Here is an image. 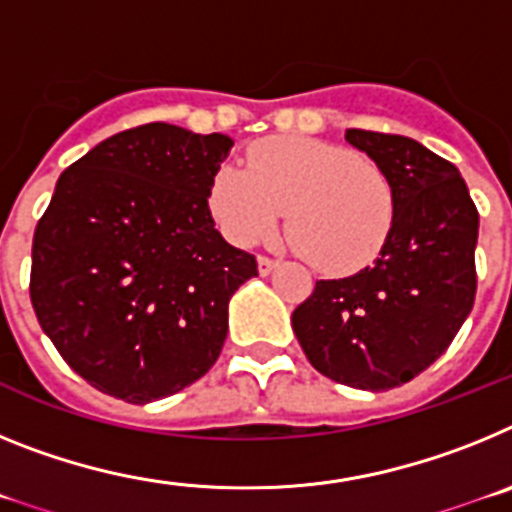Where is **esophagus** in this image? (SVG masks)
<instances>
[{
	"instance_id": "34e87169",
	"label": "esophagus",
	"mask_w": 512,
	"mask_h": 512,
	"mask_svg": "<svg viewBox=\"0 0 512 512\" xmlns=\"http://www.w3.org/2000/svg\"><path fill=\"white\" fill-rule=\"evenodd\" d=\"M277 266H279L277 259H269V256H259V274H261V277L271 274V271L277 269Z\"/></svg>"
}]
</instances>
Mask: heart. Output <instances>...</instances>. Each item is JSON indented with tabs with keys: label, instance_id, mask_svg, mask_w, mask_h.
Returning a JSON list of instances; mask_svg holds the SVG:
<instances>
[{
	"label": "heart",
	"instance_id": "b5f03b06",
	"mask_svg": "<svg viewBox=\"0 0 512 512\" xmlns=\"http://www.w3.org/2000/svg\"><path fill=\"white\" fill-rule=\"evenodd\" d=\"M287 210L292 243L325 274H354L382 253L395 220V187L374 161L302 135L251 146L246 169L225 164L210 212L235 246H253Z\"/></svg>",
	"mask_w": 512,
	"mask_h": 512
}]
</instances>
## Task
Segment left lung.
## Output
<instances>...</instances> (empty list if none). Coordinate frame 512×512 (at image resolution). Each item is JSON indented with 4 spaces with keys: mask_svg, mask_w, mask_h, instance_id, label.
I'll use <instances>...</instances> for the list:
<instances>
[{
    "mask_svg": "<svg viewBox=\"0 0 512 512\" xmlns=\"http://www.w3.org/2000/svg\"><path fill=\"white\" fill-rule=\"evenodd\" d=\"M395 187V220L372 266L320 279L292 330L323 377L384 392L449 348L477 292L479 215L459 169L418 140L346 130Z\"/></svg>",
    "mask_w": 512,
    "mask_h": 512,
    "instance_id": "8db88e82",
    "label": "left lung"
}]
</instances>
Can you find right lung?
<instances>
[{
    "instance_id": "1",
    "label": "right lung",
    "mask_w": 512,
    "mask_h": 512,
    "mask_svg": "<svg viewBox=\"0 0 512 512\" xmlns=\"http://www.w3.org/2000/svg\"><path fill=\"white\" fill-rule=\"evenodd\" d=\"M223 133L151 122L63 171L33 238L30 300L63 361L104 395L146 405L210 372L228 302L256 259L215 228Z\"/></svg>"
}]
</instances>
